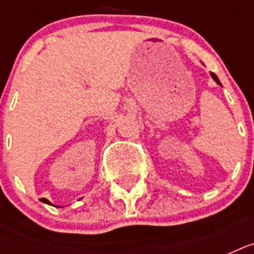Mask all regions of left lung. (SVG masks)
Instances as JSON below:
<instances>
[{"instance_id": "8db88e82", "label": "left lung", "mask_w": 254, "mask_h": 254, "mask_svg": "<svg viewBox=\"0 0 254 254\" xmlns=\"http://www.w3.org/2000/svg\"><path fill=\"white\" fill-rule=\"evenodd\" d=\"M211 75H212V77H213V80L216 81V83H217V84H219V85H221L220 80H219V79H217V76H216V75H215V73H213V72H211Z\"/></svg>"}]
</instances>
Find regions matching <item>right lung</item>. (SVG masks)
<instances>
[{"label": "right lung", "mask_w": 254, "mask_h": 254, "mask_svg": "<svg viewBox=\"0 0 254 254\" xmlns=\"http://www.w3.org/2000/svg\"><path fill=\"white\" fill-rule=\"evenodd\" d=\"M41 200H42V201H45V203H47V204H51V203H50V201L47 200V199H45V197H42Z\"/></svg>", "instance_id": "1"}]
</instances>
